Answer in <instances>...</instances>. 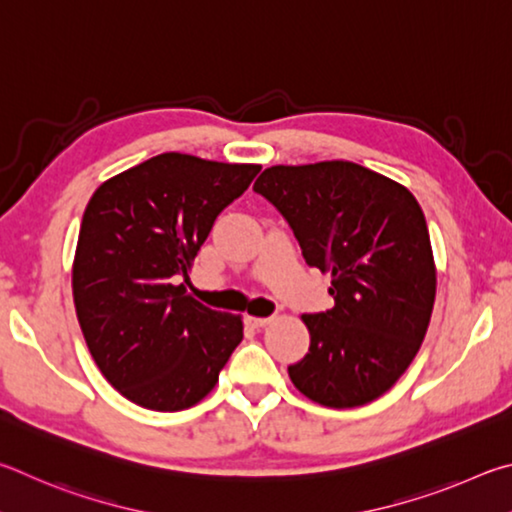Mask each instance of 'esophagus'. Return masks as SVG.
I'll return each mask as SVG.
<instances>
[{"label": "esophagus", "instance_id": "obj_1", "mask_svg": "<svg viewBox=\"0 0 512 512\" xmlns=\"http://www.w3.org/2000/svg\"><path fill=\"white\" fill-rule=\"evenodd\" d=\"M247 324L254 328H265L267 324H272V317H247Z\"/></svg>", "mask_w": 512, "mask_h": 512}]
</instances>
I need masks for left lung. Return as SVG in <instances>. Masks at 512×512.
<instances>
[{
  "label": "left lung",
  "mask_w": 512,
  "mask_h": 512,
  "mask_svg": "<svg viewBox=\"0 0 512 512\" xmlns=\"http://www.w3.org/2000/svg\"><path fill=\"white\" fill-rule=\"evenodd\" d=\"M254 191L288 220L306 263L330 272L335 306L301 317L310 348L288 366L292 384L333 409L380 398L414 362L436 299L432 242L416 197L339 159L265 168Z\"/></svg>",
  "instance_id": "obj_1"
}]
</instances>
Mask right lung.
<instances>
[{
    "instance_id": "add662e5",
    "label": "right lung",
    "mask_w": 512,
    "mask_h": 512,
    "mask_svg": "<svg viewBox=\"0 0 512 512\" xmlns=\"http://www.w3.org/2000/svg\"><path fill=\"white\" fill-rule=\"evenodd\" d=\"M258 170L164 152L89 200L71 267L76 317L105 380L134 405H197L242 342V317L202 306L179 279Z\"/></svg>"
}]
</instances>
